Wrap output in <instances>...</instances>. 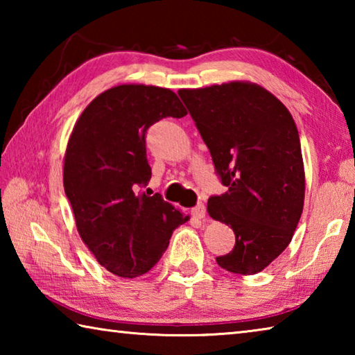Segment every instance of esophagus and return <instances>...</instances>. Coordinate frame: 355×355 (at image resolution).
I'll list each match as a JSON object with an SVG mask.
<instances>
[{
    "label": "esophagus",
    "mask_w": 355,
    "mask_h": 355,
    "mask_svg": "<svg viewBox=\"0 0 355 355\" xmlns=\"http://www.w3.org/2000/svg\"><path fill=\"white\" fill-rule=\"evenodd\" d=\"M191 213L196 219H203V218H205V214H207V208H205V205H203V203H199V205H196L194 208H192Z\"/></svg>",
    "instance_id": "obj_1"
}]
</instances>
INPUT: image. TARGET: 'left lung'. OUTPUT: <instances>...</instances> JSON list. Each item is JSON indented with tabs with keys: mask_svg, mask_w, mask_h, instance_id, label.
<instances>
[{
	"mask_svg": "<svg viewBox=\"0 0 355 355\" xmlns=\"http://www.w3.org/2000/svg\"><path fill=\"white\" fill-rule=\"evenodd\" d=\"M214 169L228 191L208 199V214L235 232V248L216 258L225 271L252 275L284 252L304 208L299 133L279 98L249 81L182 89Z\"/></svg>",
	"mask_w": 355,
	"mask_h": 355,
	"instance_id": "1",
	"label": "left lung"
}]
</instances>
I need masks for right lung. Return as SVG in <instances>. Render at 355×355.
<instances>
[{
	"label": "right lung",
	"mask_w": 355,
	"mask_h": 355,
	"mask_svg": "<svg viewBox=\"0 0 355 355\" xmlns=\"http://www.w3.org/2000/svg\"><path fill=\"white\" fill-rule=\"evenodd\" d=\"M186 110L171 89L122 84L95 97L64 156V191L78 233L97 261L125 279L148 272L189 216L159 194H136L152 178L146 133L163 117Z\"/></svg>",
	"instance_id": "obj_1"
}]
</instances>
